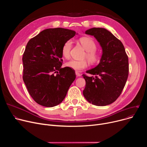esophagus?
<instances>
[{"label":"esophagus","mask_w":147,"mask_h":147,"mask_svg":"<svg viewBox=\"0 0 147 147\" xmlns=\"http://www.w3.org/2000/svg\"><path fill=\"white\" fill-rule=\"evenodd\" d=\"M76 76H78V77H80V76H81V74H80V73H79L78 71H76Z\"/></svg>","instance_id":"34e87169"}]
</instances>
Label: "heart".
I'll return each instance as SVG.
<instances>
[{"instance_id": "obj_1", "label": "heart", "mask_w": 147, "mask_h": 147, "mask_svg": "<svg viewBox=\"0 0 147 147\" xmlns=\"http://www.w3.org/2000/svg\"><path fill=\"white\" fill-rule=\"evenodd\" d=\"M79 43L86 51L84 58H86L92 64H95L99 60V55L96 51L97 45L93 38L89 37H82L79 39ZM73 42L71 40H66L61 48L62 56L65 59H69L71 55V50L72 48ZM66 65L76 71H82V69L87 68L88 63L86 60L76 61L71 60L68 62Z\"/></svg>"}]
</instances>
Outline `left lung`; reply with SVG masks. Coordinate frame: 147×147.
<instances>
[{
  "label": "left lung",
  "instance_id": "left-lung-1",
  "mask_svg": "<svg viewBox=\"0 0 147 147\" xmlns=\"http://www.w3.org/2000/svg\"><path fill=\"white\" fill-rule=\"evenodd\" d=\"M99 43L102 54L99 64L83 74L86 86L83 91L87 101L96 106L114 102L120 95L129 74L128 57L121 42L104 28H92L85 32Z\"/></svg>",
  "mask_w": 147,
  "mask_h": 147
}]
</instances>
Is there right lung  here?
I'll return each mask as SVG.
<instances>
[{"instance_id": "obj_1", "label": "right lung", "mask_w": 147, "mask_h": 147, "mask_svg": "<svg viewBox=\"0 0 147 147\" xmlns=\"http://www.w3.org/2000/svg\"><path fill=\"white\" fill-rule=\"evenodd\" d=\"M76 34L68 29L48 28L27 43L22 57V79L38 104L46 107L59 104L75 80L74 70L68 67L61 68V48Z\"/></svg>"}]
</instances>
